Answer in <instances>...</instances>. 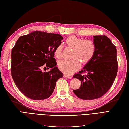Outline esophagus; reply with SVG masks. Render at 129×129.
Listing matches in <instances>:
<instances>
[{
    "label": "esophagus",
    "mask_w": 129,
    "mask_h": 129,
    "mask_svg": "<svg viewBox=\"0 0 129 129\" xmlns=\"http://www.w3.org/2000/svg\"><path fill=\"white\" fill-rule=\"evenodd\" d=\"M63 76L66 78H68V79H71L72 77V76L71 75H67V74H64Z\"/></svg>",
    "instance_id": "esophagus-1"
}]
</instances>
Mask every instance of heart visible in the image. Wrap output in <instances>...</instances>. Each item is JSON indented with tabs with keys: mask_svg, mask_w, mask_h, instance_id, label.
<instances>
[{
	"mask_svg": "<svg viewBox=\"0 0 129 129\" xmlns=\"http://www.w3.org/2000/svg\"><path fill=\"white\" fill-rule=\"evenodd\" d=\"M66 43L68 46L74 48L72 53L73 58L71 60L59 61L58 67L62 72L71 74L80 67L81 61L86 64L91 60L95 54L96 46L95 42L91 40H84L75 36L68 37L66 39ZM62 51V45L57 46L54 50V56L57 58H61Z\"/></svg>",
	"mask_w": 129,
	"mask_h": 129,
	"instance_id": "obj_1",
	"label": "heart"
}]
</instances>
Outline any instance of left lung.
<instances>
[{
    "instance_id": "1",
    "label": "left lung",
    "mask_w": 129,
    "mask_h": 129,
    "mask_svg": "<svg viewBox=\"0 0 129 129\" xmlns=\"http://www.w3.org/2000/svg\"><path fill=\"white\" fill-rule=\"evenodd\" d=\"M96 52L91 60L74 78L81 85L73 92L80 99L91 100L103 96L112 85L118 71L116 46L107 36H94ZM87 74L85 75L83 73Z\"/></svg>"
}]
</instances>
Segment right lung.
<instances>
[{
  "mask_svg": "<svg viewBox=\"0 0 129 129\" xmlns=\"http://www.w3.org/2000/svg\"><path fill=\"white\" fill-rule=\"evenodd\" d=\"M63 39L58 34L35 31L17 41L11 52V75L26 97L34 100L48 98L57 81L63 77L54 57V50ZM44 64L51 70L42 72L41 68Z\"/></svg>",
  "mask_w": 129,
  "mask_h": 129,
  "instance_id": "add662e5",
  "label": "right lung"
}]
</instances>
